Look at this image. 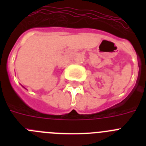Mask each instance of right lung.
Here are the masks:
<instances>
[{"label":"right lung","instance_id":"obj_1","mask_svg":"<svg viewBox=\"0 0 146 146\" xmlns=\"http://www.w3.org/2000/svg\"><path fill=\"white\" fill-rule=\"evenodd\" d=\"M23 88H24V87H23Z\"/></svg>","mask_w":146,"mask_h":146}]
</instances>
